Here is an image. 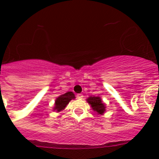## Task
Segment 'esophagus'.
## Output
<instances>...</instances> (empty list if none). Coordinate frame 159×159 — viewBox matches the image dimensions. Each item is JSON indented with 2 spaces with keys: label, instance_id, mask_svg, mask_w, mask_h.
<instances>
[{
  "label": "esophagus",
  "instance_id": "esophagus-1",
  "mask_svg": "<svg viewBox=\"0 0 159 159\" xmlns=\"http://www.w3.org/2000/svg\"><path fill=\"white\" fill-rule=\"evenodd\" d=\"M76 97H77V99H83V97H84V95H83L82 94H78V95H76Z\"/></svg>",
  "mask_w": 159,
  "mask_h": 159
}]
</instances>
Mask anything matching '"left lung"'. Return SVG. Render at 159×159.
Listing matches in <instances>:
<instances>
[{"label": "left lung", "instance_id": "8db88e82", "mask_svg": "<svg viewBox=\"0 0 159 159\" xmlns=\"http://www.w3.org/2000/svg\"><path fill=\"white\" fill-rule=\"evenodd\" d=\"M88 102L91 105L94 111H96L98 115H103L105 110V104L102 102V99L99 96H90L87 99Z\"/></svg>", "mask_w": 159, "mask_h": 159}]
</instances>
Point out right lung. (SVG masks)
<instances>
[{"instance_id": "add662e5", "label": "right lung", "mask_w": 159, "mask_h": 159, "mask_svg": "<svg viewBox=\"0 0 159 159\" xmlns=\"http://www.w3.org/2000/svg\"><path fill=\"white\" fill-rule=\"evenodd\" d=\"M75 95L71 92H67L65 94L60 95L55 101V106L53 108V111H57V112L63 111L66 107V106L69 103L71 99H75Z\"/></svg>"}]
</instances>
